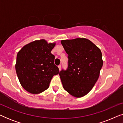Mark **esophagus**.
I'll list each match as a JSON object with an SVG mask.
<instances>
[{"label":"esophagus","instance_id":"obj_1","mask_svg":"<svg viewBox=\"0 0 123 123\" xmlns=\"http://www.w3.org/2000/svg\"><path fill=\"white\" fill-rule=\"evenodd\" d=\"M61 65H59L58 66V68H59V70H60V69H61Z\"/></svg>","mask_w":123,"mask_h":123}]
</instances>
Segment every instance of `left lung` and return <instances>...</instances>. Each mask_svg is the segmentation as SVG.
Instances as JSON below:
<instances>
[{
  "mask_svg": "<svg viewBox=\"0 0 123 123\" xmlns=\"http://www.w3.org/2000/svg\"><path fill=\"white\" fill-rule=\"evenodd\" d=\"M68 55V68L59 75L64 89L75 97L87 95L98 80L103 65L100 49L88 39L62 40Z\"/></svg>",
  "mask_w": 123,
  "mask_h": 123,
  "instance_id": "left-lung-1",
  "label": "left lung"
}]
</instances>
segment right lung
<instances>
[{
  "label": "right lung",
  "instance_id": "1",
  "mask_svg": "<svg viewBox=\"0 0 123 123\" xmlns=\"http://www.w3.org/2000/svg\"><path fill=\"white\" fill-rule=\"evenodd\" d=\"M55 43L36 40L25 45L17 55L16 70L23 88L31 93L47 90L54 75L59 72L51 53Z\"/></svg>",
  "mask_w": 123,
  "mask_h": 123
}]
</instances>
